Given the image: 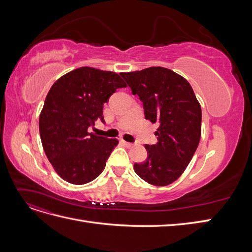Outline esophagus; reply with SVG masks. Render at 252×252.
Returning <instances> with one entry per match:
<instances>
[{"label": "esophagus", "instance_id": "1", "mask_svg": "<svg viewBox=\"0 0 252 252\" xmlns=\"http://www.w3.org/2000/svg\"><path fill=\"white\" fill-rule=\"evenodd\" d=\"M123 144L125 145V146H127V147H132L133 146L132 143H129V142H126V141H123Z\"/></svg>", "mask_w": 252, "mask_h": 252}]
</instances>
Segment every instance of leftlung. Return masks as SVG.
I'll use <instances>...</instances> for the list:
<instances>
[{
  "label": "left lung",
  "instance_id": "1",
  "mask_svg": "<svg viewBox=\"0 0 252 252\" xmlns=\"http://www.w3.org/2000/svg\"><path fill=\"white\" fill-rule=\"evenodd\" d=\"M143 102L145 119L158 123V143L145 145L146 161L133 169L145 182L167 186L191 161L201 139L202 110L186 79L164 67L120 73Z\"/></svg>",
  "mask_w": 252,
  "mask_h": 252
}]
</instances>
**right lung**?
<instances>
[{
	"label": "right lung",
	"mask_w": 252,
	"mask_h": 252,
	"mask_svg": "<svg viewBox=\"0 0 252 252\" xmlns=\"http://www.w3.org/2000/svg\"><path fill=\"white\" fill-rule=\"evenodd\" d=\"M126 83L116 72L81 67L51 86L40 114L41 141L61 178L74 185L102 173L119 141L88 132L96 121L105 123L103 105Z\"/></svg>",
	"instance_id": "1"
}]
</instances>
